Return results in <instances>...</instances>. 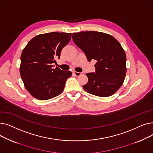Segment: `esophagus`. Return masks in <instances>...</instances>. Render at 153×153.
Returning <instances> with one entry per match:
<instances>
[{"instance_id":"esophagus-1","label":"esophagus","mask_w":153,"mask_h":153,"mask_svg":"<svg viewBox=\"0 0 153 153\" xmlns=\"http://www.w3.org/2000/svg\"><path fill=\"white\" fill-rule=\"evenodd\" d=\"M73 73L76 76H81V75H82V74H83V72H76V71H74Z\"/></svg>"}]
</instances>
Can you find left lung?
<instances>
[{"mask_svg":"<svg viewBox=\"0 0 153 153\" xmlns=\"http://www.w3.org/2000/svg\"><path fill=\"white\" fill-rule=\"evenodd\" d=\"M74 43L87 60L97 61L95 72L87 73L84 90L99 97H108L122 86L126 72V57L121 45L112 36L95 31L72 33Z\"/></svg>","mask_w":153,"mask_h":153,"instance_id":"1","label":"left lung"}]
</instances>
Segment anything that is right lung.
Returning <instances> with one entry per match:
<instances>
[{
	"mask_svg": "<svg viewBox=\"0 0 153 153\" xmlns=\"http://www.w3.org/2000/svg\"><path fill=\"white\" fill-rule=\"evenodd\" d=\"M71 38V33L51 32L32 38L21 54L20 73L24 85L33 97L45 100L59 95L66 80L72 75L52 64L60 58L62 48Z\"/></svg>",
	"mask_w": 153,
	"mask_h": 153,
	"instance_id": "right-lung-1",
	"label": "right lung"
}]
</instances>
